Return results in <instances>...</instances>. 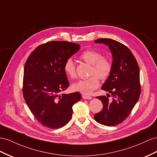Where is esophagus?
<instances>
[{"mask_svg": "<svg viewBox=\"0 0 157 157\" xmlns=\"http://www.w3.org/2000/svg\"><path fill=\"white\" fill-rule=\"evenodd\" d=\"M82 98L83 99H85V100H91L92 99V97L91 96H87V95H85V94H83L82 95Z\"/></svg>", "mask_w": 157, "mask_h": 157, "instance_id": "esophagus-1", "label": "esophagus"}]
</instances>
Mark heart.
I'll return each mask as SVG.
<instances>
[{
    "label": "heart",
    "instance_id": "heart-1",
    "mask_svg": "<svg viewBox=\"0 0 157 157\" xmlns=\"http://www.w3.org/2000/svg\"><path fill=\"white\" fill-rule=\"evenodd\" d=\"M80 59L92 65L90 75H92L86 79H80L73 84L75 90L84 94H90L98 87L100 79H107L112 71V62L108 56L101 54L94 49H86L80 55ZM64 71L71 78L77 76L76 67L73 61L68 59L64 64Z\"/></svg>",
    "mask_w": 157,
    "mask_h": 157
}]
</instances>
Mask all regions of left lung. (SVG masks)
<instances>
[{
  "label": "left lung",
  "mask_w": 157,
  "mask_h": 157,
  "mask_svg": "<svg viewBox=\"0 0 157 157\" xmlns=\"http://www.w3.org/2000/svg\"><path fill=\"white\" fill-rule=\"evenodd\" d=\"M95 43L108 45L113 56V67L109 77L101 89L111 93L112 100L100 96L103 108L95 113L94 120L99 124L115 126L129 116L141 94L139 68L131 50L119 41L109 38H100Z\"/></svg>",
  "instance_id": "left-lung-1"
}]
</instances>
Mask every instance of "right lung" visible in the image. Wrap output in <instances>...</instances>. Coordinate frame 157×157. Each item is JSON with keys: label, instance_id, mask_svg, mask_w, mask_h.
Masks as SVG:
<instances>
[{"label": "right lung", "instance_id": "1", "mask_svg": "<svg viewBox=\"0 0 157 157\" xmlns=\"http://www.w3.org/2000/svg\"><path fill=\"white\" fill-rule=\"evenodd\" d=\"M80 48L79 44L65 41H49L37 47L25 64L24 98L37 121L46 128L58 129L68 124L72 106L81 98L78 92L59 94L69 86L65 63Z\"/></svg>", "mask_w": 157, "mask_h": 157}]
</instances>
